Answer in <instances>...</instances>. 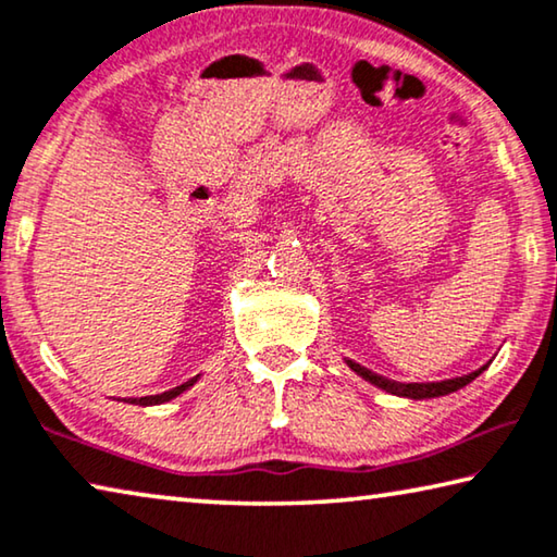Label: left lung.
<instances>
[{
	"label": "left lung",
	"instance_id": "left-lung-1",
	"mask_svg": "<svg viewBox=\"0 0 557 557\" xmlns=\"http://www.w3.org/2000/svg\"><path fill=\"white\" fill-rule=\"evenodd\" d=\"M348 368L354 373L361 375L363 381L373 383L375 388L386 391V393H393V396H400V398H410V400H423V398H441V396H448V393H456L463 386H468L470 381H475L478 375H481L487 366H491V361H487L485 366L478 368V371L473 373H466V375H458V379H446V381H431V383H400V381H388L383 379V375L379 373H371L368 368L358 366L354 361H346Z\"/></svg>",
	"mask_w": 557,
	"mask_h": 557
}]
</instances>
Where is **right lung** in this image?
I'll return each instance as SVG.
<instances>
[{
	"label": "right lung",
	"instance_id": "add662e5",
	"mask_svg": "<svg viewBox=\"0 0 557 557\" xmlns=\"http://www.w3.org/2000/svg\"><path fill=\"white\" fill-rule=\"evenodd\" d=\"M199 381V375H194L191 381H186V383H182V386H176V388H171V391H164V393H159V396H144V398H132V404L134 406H159V404H169L171 398H176V396H182L184 391H189L194 383Z\"/></svg>",
	"mask_w": 557,
	"mask_h": 557
}]
</instances>
